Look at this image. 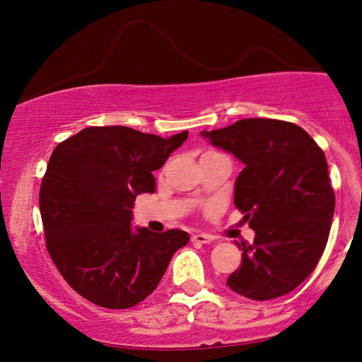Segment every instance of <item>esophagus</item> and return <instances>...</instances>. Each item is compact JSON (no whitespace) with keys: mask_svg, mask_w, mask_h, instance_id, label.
Returning a JSON list of instances; mask_svg holds the SVG:
<instances>
[{"mask_svg":"<svg viewBox=\"0 0 362 362\" xmlns=\"http://www.w3.org/2000/svg\"><path fill=\"white\" fill-rule=\"evenodd\" d=\"M213 241V238L210 234H205V233H197L192 236V243L193 244H210Z\"/></svg>","mask_w":362,"mask_h":362,"instance_id":"34e87169","label":"esophagus"}]
</instances>
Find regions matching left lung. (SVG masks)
Segmentation results:
<instances>
[{
	"label": "left lung",
	"mask_w": 362,
	"mask_h": 362,
	"mask_svg": "<svg viewBox=\"0 0 362 362\" xmlns=\"http://www.w3.org/2000/svg\"><path fill=\"white\" fill-rule=\"evenodd\" d=\"M200 134L244 164L234 205L256 233L252 244L236 243L243 261L226 285L251 300L292 292L317 267L332 228L334 192L323 151L300 126L279 119H241Z\"/></svg>",
	"instance_id": "left-lung-1"
}]
</instances>
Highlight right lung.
I'll list each match as a JSON object with an SVG mask.
<instances>
[{
	"instance_id": "add662e5",
	"label": "right lung",
	"mask_w": 362,
	"mask_h": 362,
	"mask_svg": "<svg viewBox=\"0 0 362 362\" xmlns=\"http://www.w3.org/2000/svg\"><path fill=\"white\" fill-rule=\"evenodd\" d=\"M188 131L170 137L91 126L55 147L40 183L47 251L75 292L105 308H131L151 295L188 233L132 228L139 193H154L159 170Z\"/></svg>"
}]
</instances>
